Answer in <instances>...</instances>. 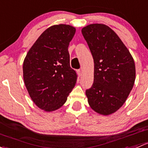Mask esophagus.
<instances>
[{"label":"esophagus","mask_w":148,"mask_h":148,"mask_svg":"<svg viewBox=\"0 0 148 148\" xmlns=\"http://www.w3.org/2000/svg\"><path fill=\"white\" fill-rule=\"evenodd\" d=\"M77 74H78L79 77H81L82 74V71L80 69H78V70H77Z\"/></svg>","instance_id":"34e87169"}]
</instances>
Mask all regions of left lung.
<instances>
[{"mask_svg": "<svg viewBox=\"0 0 148 148\" xmlns=\"http://www.w3.org/2000/svg\"><path fill=\"white\" fill-rule=\"evenodd\" d=\"M94 62L92 86L86 91L90 107L108 116L123 105L136 79L133 57L117 34L103 24L82 29Z\"/></svg>", "mask_w": 148, "mask_h": 148, "instance_id": "left-lung-1", "label": "left lung"}]
</instances>
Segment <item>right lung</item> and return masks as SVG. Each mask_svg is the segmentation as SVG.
Returning a JSON list of instances; mask_svg holds the SVG:
<instances>
[{"mask_svg":"<svg viewBox=\"0 0 148 148\" xmlns=\"http://www.w3.org/2000/svg\"><path fill=\"white\" fill-rule=\"evenodd\" d=\"M75 32V27L69 25L51 26L38 37L24 60L23 79L29 96L47 112L62 107L77 82L68 52Z\"/></svg>","mask_w":148,"mask_h":148,"instance_id":"right-lung-1","label":"right lung"}]
</instances>
